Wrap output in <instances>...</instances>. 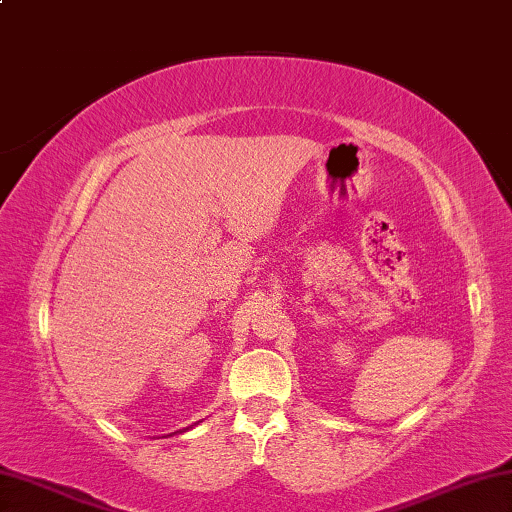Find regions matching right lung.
<instances>
[{"mask_svg": "<svg viewBox=\"0 0 512 512\" xmlns=\"http://www.w3.org/2000/svg\"><path fill=\"white\" fill-rule=\"evenodd\" d=\"M192 427H194V424H192ZM192 427H187V429H192Z\"/></svg>", "mask_w": 512, "mask_h": 512, "instance_id": "add662e5", "label": "right lung"}]
</instances>
